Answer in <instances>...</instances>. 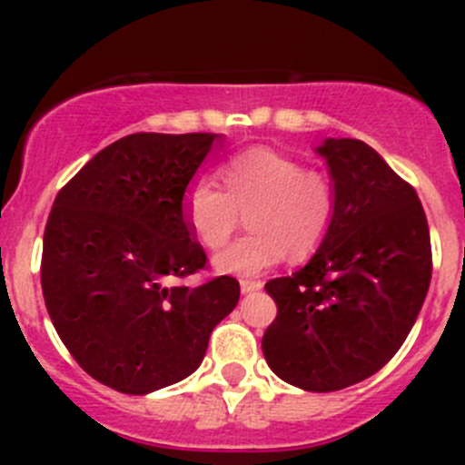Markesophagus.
Listing matches in <instances>:
<instances>
[{
  "mask_svg": "<svg viewBox=\"0 0 465 465\" xmlns=\"http://www.w3.org/2000/svg\"><path fill=\"white\" fill-rule=\"evenodd\" d=\"M262 288V283L261 281H254V279H242L241 281V290L245 294H250V292H256V290H261Z\"/></svg>",
  "mask_w": 465,
  "mask_h": 465,
  "instance_id": "esophagus-1",
  "label": "esophagus"
}]
</instances>
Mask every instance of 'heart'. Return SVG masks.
<instances>
[{"mask_svg": "<svg viewBox=\"0 0 465 465\" xmlns=\"http://www.w3.org/2000/svg\"><path fill=\"white\" fill-rule=\"evenodd\" d=\"M218 180L223 190L204 175L189 182L182 218L200 245L220 250L247 215L252 232L218 254L220 272L254 276L285 252L294 259L311 256L331 233L337 215L335 182L281 150H241L220 163Z\"/></svg>", "mask_w": 465, "mask_h": 465, "instance_id": "b5f03b06", "label": "heart"}]
</instances>
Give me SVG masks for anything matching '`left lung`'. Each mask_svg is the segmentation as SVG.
<instances>
[{
	"label": "left lung",
	"mask_w": 465,
	"mask_h": 465,
	"mask_svg": "<svg viewBox=\"0 0 465 465\" xmlns=\"http://www.w3.org/2000/svg\"><path fill=\"white\" fill-rule=\"evenodd\" d=\"M337 189L331 233L306 267L265 283L276 320L262 335L272 371L306 391L362 382L410 335L432 279L414 186L358 139L320 148Z\"/></svg>",
	"instance_id": "obj_1"
}]
</instances>
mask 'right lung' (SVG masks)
<instances>
[{"label": "right lung", "mask_w": 465, "mask_h": 465, "mask_svg": "<svg viewBox=\"0 0 465 465\" xmlns=\"http://www.w3.org/2000/svg\"><path fill=\"white\" fill-rule=\"evenodd\" d=\"M213 137L128 134L58 191L46 220L40 281L55 332L83 371L121 393L191 376L241 297L227 274L175 283L206 267L182 195Z\"/></svg>", "instance_id": "add662e5"}]
</instances>
